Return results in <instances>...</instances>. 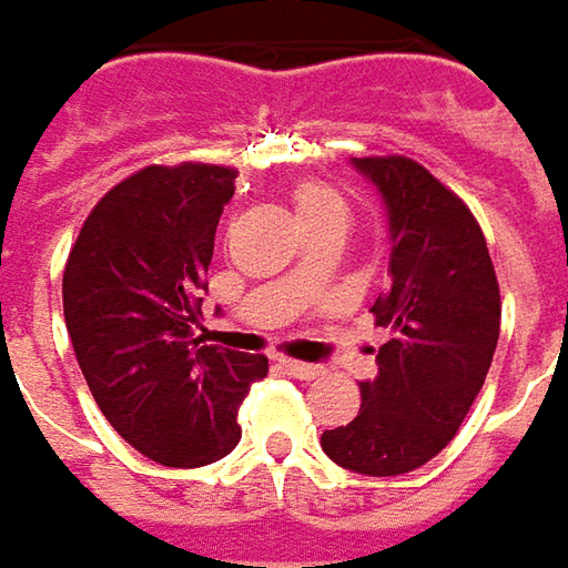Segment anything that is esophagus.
Masks as SVG:
<instances>
[{"label":"esophagus","instance_id":"esophagus-1","mask_svg":"<svg viewBox=\"0 0 568 568\" xmlns=\"http://www.w3.org/2000/svg\"><path fill=\"white\" fill-rule=\"evenodd\" d=\"M280 367H283L288 377H298V381H314V377H321V364H311V362H292V358H280Z\"/></svg>","mask_w":568,"mask_h":568}]
</instances>
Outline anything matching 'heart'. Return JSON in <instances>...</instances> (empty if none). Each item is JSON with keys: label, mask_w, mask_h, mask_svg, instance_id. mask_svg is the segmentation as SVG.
Returning a JSON list of instances; mask_svg holds the SVG:
<instances>
[{"label": "heart", "mask_w": 568, "mask_h": 568, "mask_svg": "<svg viewBox=\"0 0 568 568\" xmlns=\"http://www.w3.org/2000/svg\"><path fill=\"white\" fill-rule=\"evenodd\" d=\"M295 206H298V216L304 220H311V216H317L323 210H333V206H345L343 197L333 191V187L326 185H302L295 191Z\"/></svg>", "instance_id": "b5f03b06"}]
</instances>
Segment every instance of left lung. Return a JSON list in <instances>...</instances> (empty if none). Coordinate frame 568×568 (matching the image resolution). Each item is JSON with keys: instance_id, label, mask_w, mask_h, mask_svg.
<instances>
[{"instance_id": "left-lung-1", "label": "left lung", "mask_w": 568, "mask_h": 568, "mask_svg": "<svg viewBox=\"0 0 568 568\" xmlns=\"http://www.w3.org/2000/svg\"><path fill=\"white\" fill-rule=\"evenodd\" d=\"M381 194L389 229V283L371 314L393 339L362 412L323 430V453L348 471H415L456 437L484 386L499 339V285L478 220L405 156L352 160Z\"/></svg>"}]
</instances>
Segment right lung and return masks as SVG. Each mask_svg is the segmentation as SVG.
<instances>
[{
  "label": "right lung",
  "instance_id": "obj_1",
  "mask_svg": "<svg viewBox=\"0 0 568 568\" xmlns=\"http://www.w3.org/2000/svg\"><path fill=\"white\" fill-rule=\"evenodd\" d=\"M235 175L206 163L134 172L90 210L62 276L93 399L122 440L160 465L229 456L242 440L239 405L266 377L264 355L191 339Z\"/></svg>",
  "mask_w": 568,
  "mask_h": 568
}]
</instances>
